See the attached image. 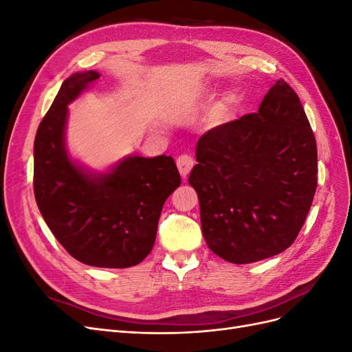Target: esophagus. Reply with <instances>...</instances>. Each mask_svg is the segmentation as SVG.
<instances>
[{
  "mask_svg": "<svg viewBox=\"0 0 352 352\" xmlns=\"http://www.w3.org/2000/svg\"><path fill=\"white\" fill-rule=\"evenodd\" d=\"M176 164H177L180 176L185 179L194 167V158L188 154H182V155H179V158L176 160Z\"/></svg>",
  "mask_w": 352,
  "mask_h": 352,
  "instance_id": "34e87169",
  "label": "esophagus"
}]
</instances>
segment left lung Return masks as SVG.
<instances>
[{"mask_svg": "<svg viewBox=\"0 0 352 352\" xmlns=\"http://www.w3.org/2000/svg\"><path fill=\"white\" fill-rule=\"evenodd\" d=\"M189 184L208 248L233 264L289 248L317 188V145L296 92L283 79L257 113L212 127L197 142Z\"/></svg>", "mask_w": 352, "mask_h": 352, "instance_id": "obj_1", "label": "left lung"}]
</instances>
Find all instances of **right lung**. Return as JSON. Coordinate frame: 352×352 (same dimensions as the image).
Here are the masks:
<instances>
[{"label":"right lung","mask_w":352,"mask_h":352,"mask_svg":"<svg viewBox=\"0 0 352 352\" xmlns=\"http://www.w3.org/2000/svg\"><path fill=\"white\" fill-rule=\"evenodd\" d=\"M98 72L63 82L39 123L34 145V192L52 235L73 258L94 267L124 269L151 252L166 199L180 185L167 155L126 157L109 173H91L67 155V105Z\"/></svg>","instance_id":"add662e5"}]
</instances>
